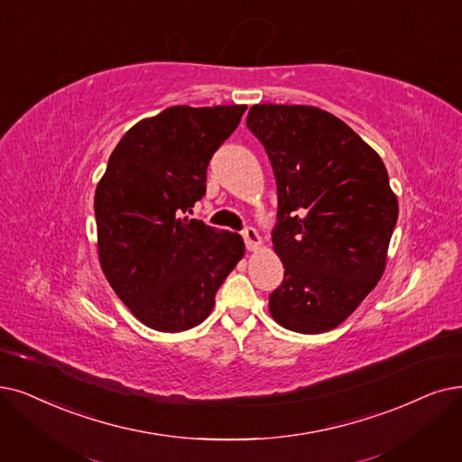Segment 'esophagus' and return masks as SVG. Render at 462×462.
Listing matches in <instances>:
<instances>
[{
    "mask_svg": "<svg viewBox=\"0 0 462 462\" xmlns=\"http://www.w3.org/2000/svg\"><path fill=\"white\" fill-rule=\"evenodd\" d=\"M243 236H245V245H246V248L250 250V252H254V250H257L262 246V236H260V233H257L254 227H246L245 231H243Z\"/></svg>",
    "mask_w": 462,
    "mask_h": 462,
    "instance_id": "obj_1",
    "label": "esophagus"
}]
</instances>
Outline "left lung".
Instances as JSON below:
<instances>
[{"label":"left lung","mask_w":462,"mask_h":462,"mask_svg":"<svg viewBox=\"0 0 462 462\" xmlns=\"http://www.w3.org/2000/svg\"><path fill=\"white\" fill-rule=\"evenodd\" d=\"M246 125L265 147L279 214L273 250L284 281L271 317L300 334L345 322L386 267L398 199L372 145L315 106L255 104Z\"/></svg>","instance_id":"obj_1"}]
</instances>
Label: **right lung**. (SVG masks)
<instances>
[{"label": "right lung", "instance_id": "add662e5", "mask_svg": "<svg viewBox=\"0 0 462 462\" xmlns=\"http://www.w3.org/2000/svg\"><path fill=\"white\" fill-rule=\"evenodd\" d=\"M246 106H172L116 145L95 193L98 260L133 315L157 331L205 320L245 255L241 235L186 214L207 191L212 153Z\"/></svg>", "mask_w": 462, "mask_h": 462}]
</instances>
